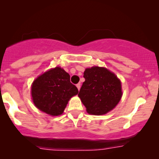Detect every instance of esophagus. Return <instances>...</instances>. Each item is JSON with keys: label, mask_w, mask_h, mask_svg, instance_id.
<instances>
[{"label": "esophagus", "mask_w": 159, "mask_h": 159, "mask_svg": "<svg viewBox=\"0 0 159 159\" xmlns=\"http://www.w3.org/2000/svg\"><path fill=\"white\" fill-rule=\"evenodd\" d=\"M76 87H77L78 90H79L80 88H81V84H76Z\"/></svg>", "instance_id": "1"}]
</instances>
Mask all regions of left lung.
I'll return each instance as SVG.
<instances>
[{
    "mask_svg": "<svg viewBox=\"0 0 159 159\" xmlns=\"http://www.w3.org/2000/svg\"><path fill=\"white\" fill-rule=\"evenodd\" d=\"M85 81L78 93L88 114L103 115L116 107L122 97L120 80L104 67L93 66L84 72Z\"/></svg>",
    "mask_w": 159,
    "mask_h": 159,
    "instance_id": "8db88e82",
    "label": "left lung"
}]
</instances>
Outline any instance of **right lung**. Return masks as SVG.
I'll use <instances>...</instances> for the list:
<instances>
[{"label": "right lung", "mask_w": 159, "mask_h": 159, "mask_svg": "<svg viewBox=\"0 0 159 159\" xmlns=\"http://www.w3.org/2000/svg\"><path fill=\"white\" fill-rule=\"evenodd\" d=\"M78 88L70 82V75L61 67L49 69L33 82L32 99L40 111L52 116H59Z\"/></svg>", "instance_id": "right-lung-1"}]
</instances>
